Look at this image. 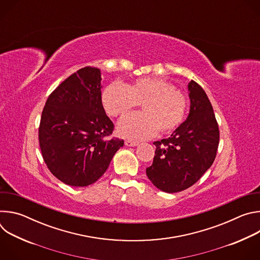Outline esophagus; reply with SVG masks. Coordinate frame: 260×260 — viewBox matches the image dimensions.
<instances>
[{"label":"esophagus","instance_id":"esophagus-1","mask_svg":"<svg viewBox=\"0 0 260 260\" xmlns=\"http://www.w3.org/2000/svg\"><path fill=\"white\" fill-rule=\"evenodd\" d=\"M124 144H125L126 146H128V147H135V146L138 145V142H135V141H132V140H126V141L124 142Z\"/></svg>","mask_w":260,"mask_h":260}]
</instances>
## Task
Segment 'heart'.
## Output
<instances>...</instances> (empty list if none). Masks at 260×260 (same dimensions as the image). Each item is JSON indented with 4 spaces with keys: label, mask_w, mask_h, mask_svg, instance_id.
<instances>
[{
    "label": "heart",
    "mask_w": 260,
    "mask_h": 260,
    "mask_svg": "<svg viewBox=\"0 0 260 260\" xmlns=\"http://www.w3.org/2000/svg\"><path fill=\"white\" fill-rule=\"evenodd\" d=\"M102 103L110 116H122L142 104L144 113L124 116L118 123V133L132 140H145L176 131L186 118L188 100L170 82L140 78L124 85L110 83L103 91Z\"/></svg>",
    "instance_id": "obj_1"
}]
</instances>
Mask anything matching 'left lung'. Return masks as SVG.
<instances>
[{
  "mask_svg": "<svg viewBox=\"0 0 260 260\" xmlns=\"http://www.w3.org/2000/svg\"><path fill=\"white\" fill-rule=\"evenodd\" d=\"M190 110L168 139L156 141L153 164L147 177L158 189L179 192L198 182L212 166L219 144V128L213 107L201 85L188 84Z\"/></svg>",
  "mask_w": 260,
  "mask_h": 260,
  "instance_id": "1",
  "label": "left lung"
}]
</instances>
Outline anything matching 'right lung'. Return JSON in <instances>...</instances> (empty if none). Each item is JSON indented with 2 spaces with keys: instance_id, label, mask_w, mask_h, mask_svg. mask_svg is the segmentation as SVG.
Returning a JSON list of instances; mask_svg holds the SVG:
<instances>
[{
  "instance_id": "add662e5",
  "label": "right lung",
  "mask_w": 260,
  "mask_h": 260,
  "mask_svg": "<svg viewBox=\"0 0 260 260\" xmlns=\"http://www.w3.org/2000/svg\"><path fill=\"white\" fill-rule=\"evenodd\" d=\"M101 71L85 67L48 96L39 126L43 159L54 177L84 187L107 171L123 140L110 138L114 124L102 104Z\"/></svg>"
}]
</instances>
